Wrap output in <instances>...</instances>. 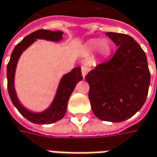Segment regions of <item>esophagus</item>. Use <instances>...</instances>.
<instances>
[{"mask_svg":"<svg viewBox=\"0 0 157 157\" xmlns=\"http://www.w3.org/2000/svg\"><path fill=\"white\" fill-rule=\"evenodd\" d=\"M90 70V68L88 67V66L86 65H83L82 66V76L83 77H85V75L89 73V71Z\"/></svg>","mask_w":157,"mask_h":157,"instance_id":"34e87169","label":"esophagus"}]
</instances>
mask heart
<instances>
[{
  "mask_svg": "<svg viewBox=\"0 0 157 157\" xmlns=\"http://www.w3.org/2000/svg\"><path fill=\"white\" fill-rule=\"evenodd\" d=\"M86 48L90 52H94L98 50V52L103 57L109 56L112 52V44L107 40H91L86 44Z\"/></svg>",
  "mask_w": 157,
  "mask_h": 157,
  "instance_id": "b5f03b06",
  "label": "heart"
}]
</instances>
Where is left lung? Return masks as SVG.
Here are the masks:
<instances>
[{
	"label": "left lung",
	"instance_id": "left-lung-1",
	"mask_svg": "<svg viewBox=\"0 0 157 157\" xmlns=\"http://www.w3.org/2000/svg\"><path fill=\"white\" fill-rule=\"evenodd\" d=\"M106 35L118 46L111 59L96 66L85 76L93 113L101 120L122 122L143 106L150 84L146 54L132 37Z\"/></svg>",
	"mask_w": 157,
	"mask_h": 157
}]
</instances>
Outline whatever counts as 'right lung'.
Instances as JSON below:
<instances>
[{"label": "right lung", "mask_w": 157, "mask_h": 157, "mask_svg": "<svg viewBox=\"0 0 157 157\" xmlns=\"http://www.w3.org/2000/svg\"><path fill=\"white\" fill-rule=\"evenodd\" d=\"M62 31H52L48 30H38L26 36L25 38L16 45L11 53V57L9 64L7 66V78H8V91L10 94L13 105L18 110V112L24 116L25 119L32 123L38 125H47L59 121L65 116L67 112V106L68 99L74 91L76 84L82 80V75L81 67H77L73 68V70L64 75L60 80L56 92L55 98L52 102L51 105L42 113H32L27 110L19 101L17 98L14 81L15 73L17 68V62L21 54L26 50L31 44H33L37 39H45L53 42H59L63 38Z\"/></svg>", "instance_id": "add662e5"}]
</instances>
